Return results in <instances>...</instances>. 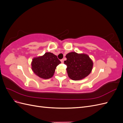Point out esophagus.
<instances>
[{"label": "esophagus", "instance_id": "obj_1", "mask_svg": "<svg viewBox=\"0 0 123 123\" xmlns=\"http://www.w3.org/2000/svg\"><path fill=\"white\" fill-rule=\"evenodd\" d=\"M61 62H62V63H63V62H64V59H61Z\"/></svg>", "mask_w": 123, "mask_h": 123}]
</instances>
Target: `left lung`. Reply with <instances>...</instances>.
I'll return each mask as SVG.
<instances>
[{"mask_svg":"<svg viewBox=\"0 0 123 123\" xmlns=\"http://www.w3.org/2000/svg\"><path fill=\"white\" fill-rule=\"evenodd\" d=\"M67 60L64 64L67 66V71L71 79L80 80L87 76L91 72L93 62L88 55L70 52L66 56Z\"/></svg>","mask_w":123,"mask_h":123,"instance_id":"left-lung-1","label":"left lung"}]
</instances>
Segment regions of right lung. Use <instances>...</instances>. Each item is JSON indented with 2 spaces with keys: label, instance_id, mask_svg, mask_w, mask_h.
Returning <instances> with one entry per match:
<instances>
[{
  "label": "right lung",
  "instance_id": "right-lung-1",
  "mask_svg": "<svg viewBox=\"0 0 123 123\" xmlns=\"http://www.w3.org/2000/svg\"><path fill=\"white\" fill-rule=\"evenodd\" d=\"M61 63L56 55L47 52L42 56L33 59L32 69L39 77L48 79L53 76L56 67Z\"/></svg>",
  "mask_w": 123,
  "mask_h": 123
}]
</instances>
